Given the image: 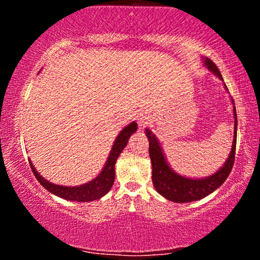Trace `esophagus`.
I'll return each instance as SVG.
<instances>
[{
    "label": "esophagus",
    "mask_w": 260,
    "mask_h": 260,
    "mask_svg": "<svg viewBox=\"0 0 260 260\" xmlns=\"http://www.w3.org/2000/svg\"><path fill=\"white\" fill-rule=\"evenodd\" d=\"M148 121H149V117L147 115H140L139 116V126L140 127L144 126V124H147Z\"/></svg>",
    "instance_id": "1"
}]
</instances>
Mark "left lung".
Masks as SVG:
<instances>
[{"label": "left lung", "mask_w": 260, "mask_h": 260, "mask_svg": "<svg viewBox=\"0 0 260 260\" xmlns=\"http://www.w3.org/2000/svg\"><path fill=\"white\" fill-rule=\"evenodd\" d=\"M204 59V66L210 72H213L216 77L222 79L221 73L219 68L211 59L208 57ZM226 90H229L228 86L225 85ZM232 105H235L232 100ZM234 116H235V131H234V142H232V148L230 151L228 160L225 161L223 166L217 170L215 174L203 178H189L181 176L170 168L168 160L162 153V149L159 140L151 133L150 129H145L148 140H149V156L151 160V166H153V184L157 193L165 197L166 199L176 203H189L196 202L199 199L204 198L217 189L226 178L229 177L231 172L232 166H234L235 154H236V139H237V113H236V107L234 106Z\"/></svg>", "instance_id": "left-lung-1"}]
</instances>
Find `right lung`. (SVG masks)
I'll return each instance as SVG.
<instances>
[{
	"label": "right lung",
	"mask_w": 260,
	"mask_h": 260,
	"mask_svg": "<svg viewBox=\"0 0 260 260\" xmlns=\"http://www.w3.org/2000/svg\"><path fill=\"white\" fill-rule=\"evenodd\" d=\"M138 129V124L136 122H131L128 126H126L121 131L120 134L116 138L115 143H113L111 151H110L109 157H107L105 166L94 180L90 182H86L84 184L74 187H67V186H58V184H53L51 182L45 180L43 176L35 170L34 165L31 161L29 160L30 168L32 170L37 180L40 182V184L45 189L49 190L52 194L63 198L66 201H72V202H92L100 199L111 189L113 182H115V164L117 157L120 156L124 147L127 145L128 139L132 136L134 132Z\"/></svg>",
	"instance_id": "obj_1"
}]
</instances>
